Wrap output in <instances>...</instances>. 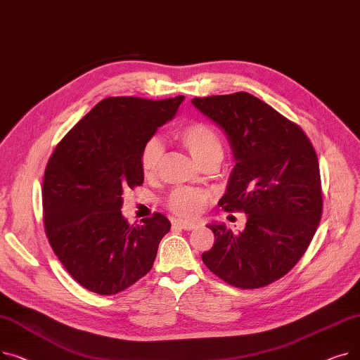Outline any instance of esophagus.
<instances>
[{
	"label": "esophagus",
	"instance_id": "obj_1",
	"mask_svg": "<svg viewBox=\"0 0 360 360\" xmlns=\"http://www.w3.org/2000/svg\"><path fill=\"white\" fill-rule=\"evenodd\" d=\"M174 226H175V228L184 229V231H193V229L197 228L195 223H193V221H182V220L174 221Z\"/></svg>",
	"mask_w": 360,
	"mask_h": 360
}]
</instances>
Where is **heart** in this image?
<instances>
[{
	"mask_svg": "<svg viewBox=\"0 0 360 360\" xmlns=\"http://www.w3.org/2000/svg\"><path fill=\"white\" fill-rule=\"evenodd\" d=\"M175 139L190 151L193 159L200 165L209 162H220L223 158V141L219 132L204 122H190L179 127L175 131ZM162 159V146L158 140H148L140 155V167L144 178L151 179L158 175ZM209 201V194L191 190V188H181L169 194L166 205L170 212L181 217H193Z\"/></svg>",
	"mask_w": 360,
	"mask_h": 360,
	"instance_id": "1",
	"label": "heart"
}]
</instances>
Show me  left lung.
Masks as SVG:
<instances>
[{
  "mask_svg": "<svg viewBox=\"0 0 360 360\" xmlns=\"http://www.w3.org/2000/svg\"><path fill=\"white\" fill-rule=\"evenodd\" d=\"M228 136L235 167L219 205L247 214L245 229L212 223L202 262L223 281L258 289L288 274L323 214L319 165L302 128L247 91L193 99Z\"/></svg>",
  "mask_w": 360,
  "mask_h": 360,
  "instance_id": "1",
  "label": "left lung"
}]
</instances>
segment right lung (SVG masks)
Returning <instances> with one entry per match:
<instances>
[{
	"label": "right lung",
	"mask_w": 360,
	"mask_h": 360,
	"mask_svg": "<svg viewBox=\"0 0 360 360\" xmlns=\"http://www.w3.org/2000/svg\"><path fill=\"white\" fill-rule=\"evenodd\" d=\"M182 101L106 98L49 158L42 186L45 232L64 269L93 293H120L153 267L170 221L155 213L129 226L122 194L143 184L141 150Z\"/></svg>",
	"instance_id": "obj_1"
}]
</instances>
